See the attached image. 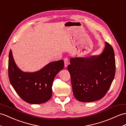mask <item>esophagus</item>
I'll return each instance as SVG.
<instances>
[{
  "label": "esophagus",
  "instance_id": "1",
  "mask_svg": "<svg viewBox=\"0 0 126 126\" xmlns=\"http://www.w3.org/2000/svg\"><path fill=\"white\" fill-rule=\"evenodd\" d=\"M64 65H65V68H66L68 65V59L67 58H65L64 59Z\"/></svg>",
  "mask_w": 126,
  "mask_h": 126
}]
</instances>
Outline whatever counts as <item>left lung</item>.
<instances>
[{
	"instance_id": "left-lung-1",
	"label": "left lung",
	"mask_w": 126,
	"mask_h": 126,
	"mask_svg": "<svg viewBox=\"0 0 126 126\" xmlns=\"http://www.w3.org/2000/svg\"><path fill=\"white\" fill-rule=\"evenodd\" d=\"M70 63L67 69L71 76L75 98L87 103L104 97L115 76V56L112 46L105 42V47L100 54L72 58Z\"/></svg>"
}]
</instances>
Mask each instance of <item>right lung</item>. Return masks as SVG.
<instances>
[{
    "mask_svg": "<svg viewBox=\"0 0 126 126\" xmlns=\"http://www.w3.org/2000/svg\"><path fill=\"white\" fill-rule=\"evenodd\" d=\"M63 60L52 61L36 72H23L16 65L11 49L8 58L9 79L24 101L32 104L44 103L52 97L53 80L63 68Z\"/></svg>",
    "mask_w": 126,
    "mask_h": 126,
    "instance_id": "add662e5",
    "label": "right lung"
}]
</instances>
